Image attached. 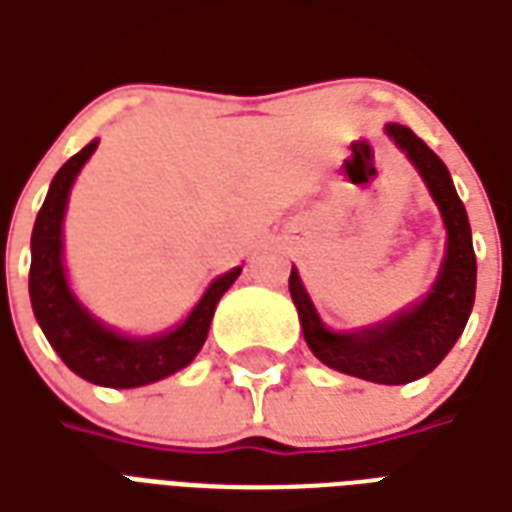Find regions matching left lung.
Wrapping results in <instances>:
<instances>
[{
    "mask_svg": "<svg viewBox=\"0 0 512 512\" xmlns=\"http://www.w3.org/2000/svg\"><path fill=\"white\" fill-rule=\"evenodd\" d=\"M400 150H406L411 164L428 183L433 200L447 224V257L430 290V296L397 318L378 323L356 334H334L318 318L296 268L290 271V296L299 310L304 340L323 365L345 376L365 378L373 384H408L428 376L461 337L474 304L477 260H474L472 230L461 197L455 194L444 161L419 139L411 128L386 123Z\"/></svg>",
    "mask_w": 512,
    "mask_h": 512,
    "instance_id": "8db88e82",
    "label": "left lung"
}]
</instances>
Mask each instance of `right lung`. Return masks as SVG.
I'll return each mask as SVG.
<instances>
[{"mask_svg":"<svg viewBox=\"0 0 512 512\" xmlns=\"http://www.w3.org/2000/svg\"><path fill=\"white\" fill-rule=\"evenodd\" d=\"M95 147L98 142L82 147L76 156L62 164L60 172L51 180V189L32 230L29 299H32V310L46 340L76 376L98 386L131 389V386H145L158 378L172 376L175 370L186 367L200 354L211 329L213 310L224 296V290L238 279L241 268H233L216 279L175 332L147 337V340H128L93 321L82 310V304L73 299L68 279H65L62 216H65V202H68L73 178L79 175L84 161L93 156Z\"/></svg>","mask_w":512,"mask_h":512,"instance_id":"1","label":"right lung"}]
</instances>
